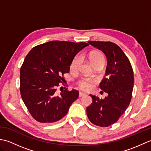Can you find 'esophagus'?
Segmentation results:
<instances>
[{
	"mask_svg": "<svg viewBox=\"0 0 151 151\" xmlns=\"http://www.w3.org/2000/svg\"><path fill=\"white\" fill-rule=\"evenodd\" d=\"M86 93H84L80 92V93H79V97L81 98V97H84V96H86Z\"/></svg>",
	"mask_w": 151,
	"mask_h": 151,
	"instance_id": "34e87169",
	"label": "esophagus"
}]
</instances>
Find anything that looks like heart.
Returning a JSON list of instances; mask_svg holds the SVG:
<instances>
[{
  "mask_svg": "<svg viewBox=\"0 0 151 151\" xmlns=\"http://www.w3.org/2000/svg\"><path fill=\"white\" fill-rule=\"evenodd\" d=\"M89 59L93 66L97 65V64H102V65H104L105 61L103 54L101 52H99V51H93V52H91L89 55ZM79 62V58H75L74 60L72 61L71 63H70V70L74 71V70H76L77 69ZM93 83V80L89 78H83L78 82V85L79 86V88L82 89V90L88 91L90 90L92 88Z\"/></svg>",
  "mask_w": 151,
  "mask_h": 151,
  "instance_id": "obj_1",
  "label": "heart"
}]
</instances>
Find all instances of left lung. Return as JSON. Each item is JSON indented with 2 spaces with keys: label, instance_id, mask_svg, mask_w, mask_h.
Here are the masks:
<instances>
[{
  "label": "left lung",
  "instance_id": "8db88e82",
  "mask_svg": "<svg viewBox=\"0 0 151 151\" xmlns=\"http://www.w3.org/2000/svg\"><path fill=\"white\" fill-rule=\"evenodd\" d=\"M102 51L107 59L106 75L99 87L108 96L100 99L89 95L92 103L87 107L93 124L107 127L115 123L129 106L134 86V73L129 58L117 45L110 41H88Z\"/></svg>",
  "mask_w": 151,
  "mask_h": 151
}]
</instances>
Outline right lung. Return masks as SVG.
Wrapping results in <instances>:
<instances>
[{"instance_id":"1","label":"right lung","mask_w":151,"mask_h":151,"mask_svg":"<svg viewBox=\"0 0 151 151\" xmlns=\"http://www.w3.org/2000/svg\"><path fill=\"white\" fill-rule=\"evenodd\" d=\"M88 45L82 42L51 41L34 47L25 57L20 70V92L28 111L36 121H59L78 99L79 92L76 89H63L58 95L56 91L64 80L62 76L69 72L74 58Z\"/></svg>"}]
</instances>
